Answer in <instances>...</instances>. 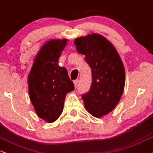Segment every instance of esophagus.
I'll list each match as a JSON object with an SVG mask.
<instances>
[{"mask_svg":"<svg viewBox=\"0 0 153 153\" xmlns=\"http://www.w3.org/2000/svg\"><path fill=\"white\" fill-rule=\"evenodd\" d=\"M78 82H79L78 80H75L74 81V82H74V85H75V88H78Z\"/></svg>","mask_w":153,"mask_h":153,"instance_id":"esophagus-1","label":"esophagus"}]
</instances>
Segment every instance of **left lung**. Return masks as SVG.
I'll list each match as a JSON object with an SVG mask.
<instances>
[{"instance_id": "8db88e82", "label": "left lung", "mask_w": 153, "mask_h": 153, "mask_svg": "<svg viewBox=\"0 0 153 153\" xmlns=\"http://www.w3.org/2000/svg\"><path fill=\"white\" fill-rule=\"evenodd\" d=\"M78 53L85 56L92 70L90 90L82 95L85 109L101 118L114 109L125 85V69L119 53L111 42L99 34L80 36L74 40Z\"/></svg>"}]
</instances>
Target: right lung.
I'll return each instance as SVG.
<instances>
[{
    "label": "right lung",
    "mask_w": 153,
    "mask_h": 153,
    "mask_svg": "<svg viewBox=\"0 0 153 153\" xmlns=\"http://www.w3.org/2000/svg\"><path fill=\"white\" fill-rule=\"evenodd\" d=\"M68 39H51L36 54L28 75L29 94L39 118L52 123L62 113L65 96L74 90L67 69L59 65Z\"/></svg>",
    "instance_id": "right-lung-1"
}]
</instances>
